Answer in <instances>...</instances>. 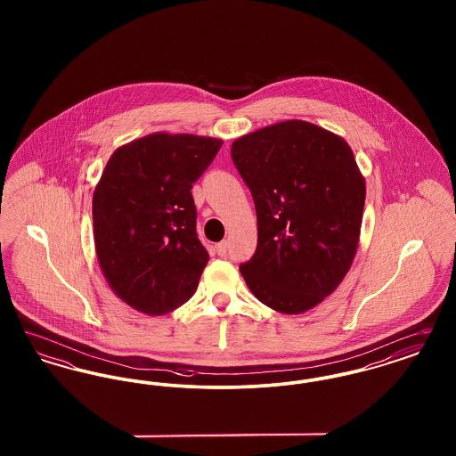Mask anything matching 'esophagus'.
I'll return each mask as SVG.
<instances>
[{
  "mask_svg": "<svg viewBox=\"0 0 456 456\" xmlns=\"http://www.w3.org/2000/svg\"><path fill=\"white\" fill-rule=\"evenodd\" d=\"M227 248H229L227 240H222V242H218L217 246H216V251H217L218 256H224V255L227 253Z\"/></svg>",
  "mask_w": 456,
  "mask_h": 456,
  "instance_id": "34e87169",
  "label": "esophagus"
}]
</instances>
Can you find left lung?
<instances>
[{"label": "left lung", "instance_id": "8db88e82", "mask_svg": "<svg viewBox=\"0 0 456 456\" xmlns=\"http://www.w3.org/2000/svg\"><path fill=\"white\" fill-rule=\"evenodd\" d=\"M231 157L258 217V244L239 270L261 303L299 314L344 281L366 200L347 142L290 119L240 136Z\"/></svg>", "mask_w": 456, "mask_h": 456}]
</instances>
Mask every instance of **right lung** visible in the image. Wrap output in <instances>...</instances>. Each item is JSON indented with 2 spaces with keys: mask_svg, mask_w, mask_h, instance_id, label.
<instances>
[{
  "mask_svg": "<svg viewBox=\"0 0 456 456\" xmlns=\"http://www.w3.org/2000/svg\"><path fill=\"white\" fill-rule=\"evenodd\" d=\"M222 142L153 133L110 155L94 191L95 251L110 289L160 316L186 303L208 263L191 188Z\"/></svg>",
  "mask_w": 456,
  "mask_h": 456,
  "instance_id": "1",
  "label": "right lung"
}]
</instances>
